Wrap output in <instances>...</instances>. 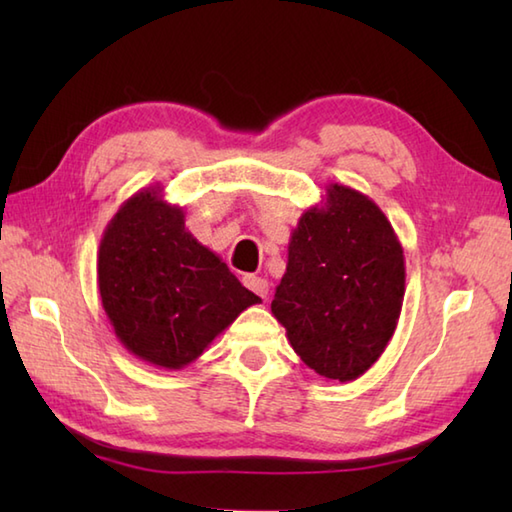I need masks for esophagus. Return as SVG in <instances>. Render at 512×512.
<instances>
[{"mask_svg":"<svg viewBox=\"0 0 512 512\" xmlns=\"http://www.w3.org/2000/svg\"><path fill=\"white\" fill-rule=\"evenodd\" d=\"M244 286H246L248 290H253L255 295H259L262 299H266V297H268V290H270V286H268V281H266L264 277L246 275V277H244Z\"/></svg>","mask_w":512,"mask_h":512,"instance_id":"1","label":"esophagus"}]
</instances>
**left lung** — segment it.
Listing matches in <instances>:
<instances>
[{
  "label": "left lung",
  "mask_w": 512,
  "mask_h": 512,
  "mask_svg": "<svg viewBox=\"0 0 512 512\" xmlns=\"http://www.w3.org/2000/svg\"><path fill=\"white\" fill-rule=\"evenodd\" d=\"M405 297L394 226L365 193L332 182L299 217L270 303L301 361L330 380H356L385 352Z\"/></svg>",
  "instance_id": "obj_1"
}]
</instances>
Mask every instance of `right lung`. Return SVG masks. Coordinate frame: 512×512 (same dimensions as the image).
<instances>
[{
  "instance_id": "right-lung-1",
  "label": "right lung",
  "mask_w": 512,
  "mask_h": 512,
  "mask_svg": "<svg viewBox=\"0 0 512 512\" xmlns=\"http://www.w3.org/2000/svg\"><path fill=\"white\" fill-rule=\"evenodd\" d=\"M96 281L118 341L162 369L187 367L262 303L187 231L182 206L162 198L158 184L125 200L105 226Z\"/></svg>"
}]
</instances>
